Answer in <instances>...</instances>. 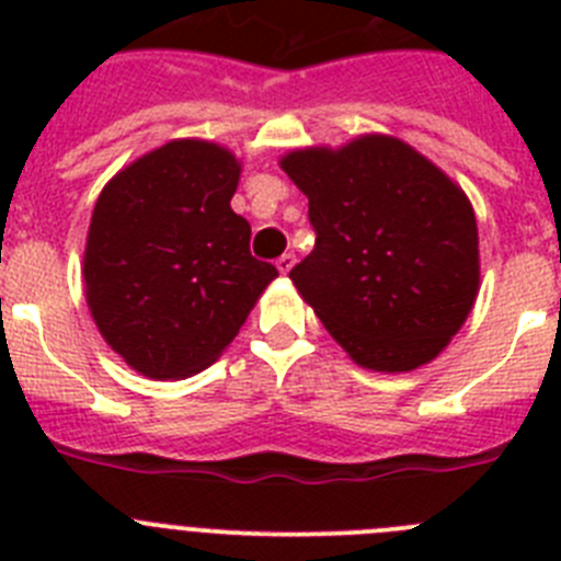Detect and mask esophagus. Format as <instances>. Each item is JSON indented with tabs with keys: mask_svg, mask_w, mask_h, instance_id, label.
I'll use <instances>...</instances> for the list:
<instances>
[{
	"mask_svg": "<svg viewBox=\"0 0 561 561\" xmlns=\"http://www.w3.org/2000/svg\"><path fill=\"white\" fill-rule=\"evenodd\" d=\"M275 266H277V272H280V275H289V270L295 266V255H291V252H284V255L275 261Z\"/></svg>",
	"mask_w": 561,
	"mask_h": 561,
	"instance_id": "esophagus-1",
	"label": "esophagus"
}]
</instances>
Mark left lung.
Here are the masks:
<instances>
[{
	"label": "left lung",
	"mask_w": 561,
	"mask_h": 561,
	"mask_svg": "<svg viewBox=\"0 0 561 561\" xmlns=\"http://www.w3.org/2000/svg\"><path fill=\"white\" fill-rule=\"evenodd\" d=\"M280 168L309 196L317 232L289 277L329 334L370 370L435 359L478 297V221L466 193L385 134L291 151Z\"/></svg>",
	"instance_id": "obj_1"
}]
</instances>
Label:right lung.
<instances>
[{"instance_id":"obj_1","label":"right lung","mask_w":561,"mask_h":561,"mask_svg":"<svg viewBox=\"0 0 561 561\" xmlns=\"http://www.w3.org/2000/svg\"><path fill=\"white\" fill-rule=\"evenodd\" d=\"M241 165L227 148L171 140L101 191L83 252L87 304L112 351L148 379L219 359L277 270L232 213Z\"/></svg>"}]
</instances>
